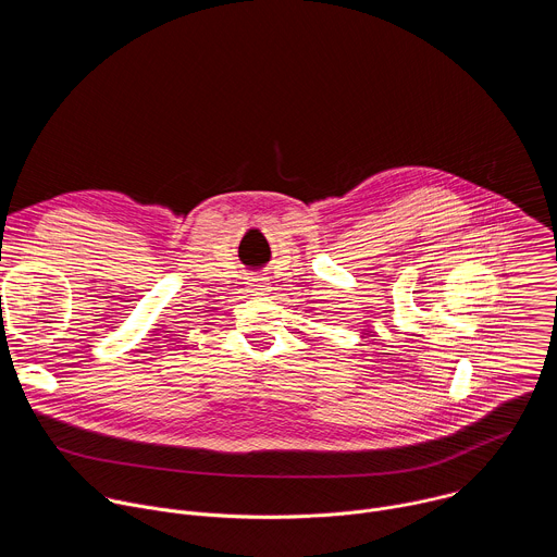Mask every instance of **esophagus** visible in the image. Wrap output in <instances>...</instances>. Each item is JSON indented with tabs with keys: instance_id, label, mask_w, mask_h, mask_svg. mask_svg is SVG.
<instances>
[{
	"instance_id": "esophagus-1",
	"label": "esophagus",
	"mask_w": 557,
	"mask_h": 557,
	"mask_svg": "<svg viewBox=\"0 0 557 557\" xmlns=\"http://www.w3.org/2000/svg\"><path fill=\"white\" fill-rule=\"evenodd\" d=\"M249 290H251V293H256V295L267 293V290H269V282H267V277H251V280H249Z\"/></svg>"
}]
</instances>
